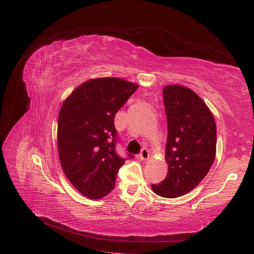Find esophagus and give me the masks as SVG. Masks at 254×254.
Listing matches in <instances>:
<instances>
[{
	"label": "esophagus",
	"mask_w": 254,
	"mask_h": 254,
	"mask_svg": "<svg viewBox=\"0 0 254 254\" xmlns=\"http://www.w3.org/2000/svg\"><path fill=\"white\" fill-rule=\"evenodd\" d=\"M139 159L141 160H147L148 158H149V152H148V149L147 148H143L142 149V152L139 153Z\"/></svg>",
	"instance_id": "esophagus-1"
}]
</instances>
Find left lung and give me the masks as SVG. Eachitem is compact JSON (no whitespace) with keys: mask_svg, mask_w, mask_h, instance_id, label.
I'll use <instances>...</instances> for the list:
<instances>
[{"mask_svg":"<svg viewBox=\"0 0 254 254\" xmlns=\"http://www.w3.org/2000/svg\"><path fill=\"white\" fill-rule=\"evenodd\" d=\"M163 96L168 126V174L152 189L159 196L175 198L193 190L212 167L216 155V123L205 102L186 86H165Z\"/></svg>","mask_w":254,"mask_h":254,"instance_id":"left-lung-1","label":"left lung"}]
</instances>
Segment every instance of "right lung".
Here are the masks:
<instances>
[{"instance_id": "add662e5", "label": "right lung", "mask_w": 254, "mask_h": 254, "mask_svg": "<svg viewBox=\"0 0 254 254\" xmlns=\"http://www.w3.org/2000/svg\"><path fill=\"white\" fill-rule=\"evenodd\" d=\"M137 87L122 78H93L63 102L58 120L59 157L67 179L85 196L98 199L115 188L126 161L116 153L115 116Z\"/></svg>"}]
</instances>
